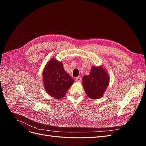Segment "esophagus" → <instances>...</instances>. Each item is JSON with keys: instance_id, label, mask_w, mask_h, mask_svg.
Segmentation results:
<instances>
[{"instance_id": "obj_1", "label": "esophagus", "mask_w": 146, "mask_h": 146, "mask_svg": "<svg viewBox=\"0 0 146 146\" xmlns=\"http://www.w3.org/2000/svg\"><path fill=\"white\" fill-rule=\"evenodd\" d=\"M76 82H80L81 80H82V78H81L80 77H76Z\"/></svg>"}]
</instances>
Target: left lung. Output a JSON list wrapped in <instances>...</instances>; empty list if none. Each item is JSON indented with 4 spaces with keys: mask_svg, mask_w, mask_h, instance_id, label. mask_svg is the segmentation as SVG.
Returning <instances> with one entry per match:
<instances>
[{
    "mask_svg": "<svg viewBox=\"0 0 146 146\" xmlns=\"http://www.w3.org/2000/svg\"><path fill=\"white\" fill-rule=\"evenodd\" d=\"M109 76L104 67L92 66L88 76H84L82 85L85 93L92 99H100L109 84Z\"/></svg>",
    "mask_w": 146,
    "mask_h": 146,
    "instance_id": "left-lung-1",
    "label": "left lung"
}]
</instances>
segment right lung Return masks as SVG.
Returning a JSON list of instances; mask_svg holds the SVG:
<instances>
[{"label": "right lung", "mask_w": 146, "mask_h": 146, "mask_svg": "<svg viewBox=\"0 0 146 146\" xmlns=\"http://www.w3.org/2000/svg\"><path fill=\"white\" fill-rule=\"evenodd\" d=\"M42 78L47 94L57 99L64 97L74 82V79L66 72L62 62L57 61L54 57L46 64Z\"/></svg>", "instance_id": "1"}]
</instances>
